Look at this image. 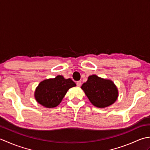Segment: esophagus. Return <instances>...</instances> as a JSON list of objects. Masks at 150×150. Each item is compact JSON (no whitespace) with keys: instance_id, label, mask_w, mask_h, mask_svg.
<instances>
[{"instance_id":"1","label":"esophagus","mask_w":150,"mask_h":150,"mask_svg":"<svg viewBox=\"0 0 150 150\" xmlns=\"http://www.w3.org/2000/svg\"><path fill=\"white\" fill-rule=\"evenodd\" d=\"M81 85H82V82H81V81H78V82H77V86L78 87H80V86H81Z\"/></svg>"}]
</instances>
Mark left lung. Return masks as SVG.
Masks as SVG:
<instances>
[{
  "mask_svg": "<svg viewBox=\"0 0 150 150\" xmlns=\"http://www.w3.org/2000/svg\"><path fill=\"white\" fill-rule=\"evenodd\" d=\"M81 88L91 104L97 108L109 106L118 97L117 88L113 81L95 75L89 76L88 81L82 85Z\"/></svg>",
  "mask_w": 150,
  "mask_h": 150,
  "instance_id": "left-lung-1",
  "label": "left lung"
}]
</instances>
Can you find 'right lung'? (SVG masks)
<instances>
[{
	"label": "right lung",
	"mask_w": 150,
	"mask_h": 150,
	"mask_svg": "<svg viewBox=\"0 0 150 150\" xmlns=\"http://www.w3.org/2000/svg\"><path fill=\"white\" fill-rule=\"evenodd\" d=\"M76 86L71 79H66L62 75L46 79L40 82L35 91L38 103L46 108L58 106L69 88Z\"/></svg>",
	"instance_id": "right-lung-1"
}]
</instances>
